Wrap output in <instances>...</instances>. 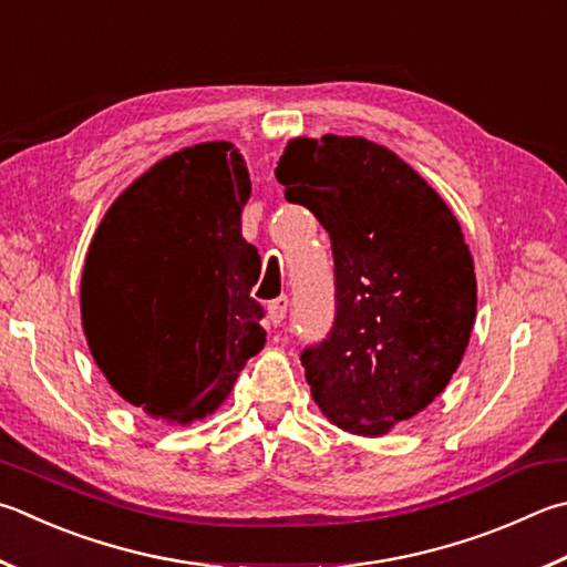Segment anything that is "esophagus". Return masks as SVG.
<instances>
[{"mask_svg": "<svg viewBox=\"0 0 567 567\" xmlns=\"http://www.w3.org/2000/svg\"><path fill=\"white\" fill-rule=\"evenodd\" d=\"M287 297L285 295H280L277 297V300H272L270 305H267V319H270V322L277 327V324H282V319H285V315H287Z\"/></svg>", "mask_w": 567, "mask_h": 567, "instance_id": "esophagus-1", "label": "esophagus"}]
</instances>
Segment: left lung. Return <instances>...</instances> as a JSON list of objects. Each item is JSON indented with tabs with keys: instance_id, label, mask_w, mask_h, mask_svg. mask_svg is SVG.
I'll use <instances>...</instances> for the list:
<instances>
[{
	"instance_id": "8db88e82",
	"label": "left lung",
	"mask_w": 567,
	"mask_h": 567,
	"mask_svg": "<svg viewBox=\"0 0 567 567\" xmlns=\"http://www.w3.org/2000/svg\"><path fill=\"white\" fill-rule=\"evenodd\" d=\"M275 176L329 233L337 315L302 352L322 414L382 436L424 411L466 352L476 272L444 198L394 151L362 136L292 138Z\"/></svg>"
}]
</instances>
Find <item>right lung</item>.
Listing matches in <instances>:
<instances>
[{"label":"right lung","instance_id":"add662e5","mask_svg":"<svg viewBox=\"0 0 567 567\" xmlns=\"http://www.w3.org/2000/svg\"><path fill=\"white\" fill-rule=\"evenodd\" d=\"M248 198L240 151L198 143L133 181L89 245V349L118 396L153 419L213 414L265 347L262 307L250 297L260 255L240 228Z\"/></svg>","mask_w":567,"mask_h":567}]
</instances>
